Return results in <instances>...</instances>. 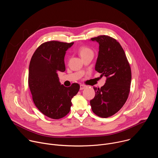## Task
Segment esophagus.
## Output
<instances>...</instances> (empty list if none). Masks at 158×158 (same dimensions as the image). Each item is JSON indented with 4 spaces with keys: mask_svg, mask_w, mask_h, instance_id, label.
I'll return each instance as SVG.
<instances>
[{
    "mask_svg": "<svg viewBox=\"0 0 158 158\" xmlns=\"http://www.w3.org/2000/svg\"><path fill=\"white\" fill-rule=\"evenodd\" d=\"M86 87V85H84V84H81L80 85V90H82L84 89H85Z\"/></svg>",
    "mask_w": 158,
    "mask_h": 158,
    "instance_id": "esophagus-1",
    "label": "esophagus"
}]
</instances>
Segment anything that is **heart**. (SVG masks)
<instances>
[{
  "label": "heart",
  "mask_w": 158,
  "mask_h": 158,
  "mask_svg": "<svg viewBox=\"0 0 158 158\" xmlns=\"http://www.w3.org/2000/svg\"><path fill=\"white\" fill-rule=\"evenodd\" d=\"M78 52L81 57H84L88 54H93V51L89 48H88L87 46L80 47L78 49Z\"/></svg>",
  "instance_id": "obj_1"
}]
</instances>
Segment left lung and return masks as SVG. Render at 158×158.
Here are the masks:
<instances>
[{
  "label": "left lung",
  "instance_id": "left-lung-1",
  "mask_svg": "<svg viewBox=\"0 0 158 158\" xmlns=\"http://www.w3.org/2000/svg\"><path fill=\"white\" fill-rule=\"evenodd\" d=\"M99 43V52L95 69L106 77L101 88L94 87L95 97L90 101L97 116L106 118L116 114L126 102L130 91L131 71L120 44L107 35L91 38Z\"/></svg>",
  "mask_w": 158,
  "mask_h": 158
}]
</instances>
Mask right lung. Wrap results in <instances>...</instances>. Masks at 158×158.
<instances>
[{"mask_svg": "<svg viewBox=\"0 0 158 158\" xmlns=\"http://www.w3.org/2000/svg\"><path fill=\"white\" fill-rule=\"evenodd\" d=\"M73 44L54 40L44 42L30 62L28 82L33 101L43 114L51 119H60L69 113L71 100L80 89L77 83L65 87L58 77V73L65 70V54Z\"/></svg>", "mask_w": 158, "mask_h": 158, "instance_id": "1", "label": "right lung"}]
</instances>
